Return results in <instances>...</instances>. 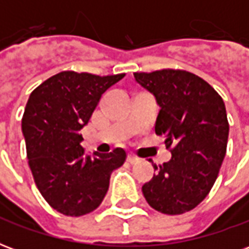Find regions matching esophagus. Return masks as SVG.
I'll use <instances>...</instances> for the list:
<instances>
[{
    "label": "esophagus",
    "instance_id": "obj_1",
    "mask_svg": "<svg viewBox=\"0 0 249 249\" xmlns=\"http://www.w3.org/2000/svg\"><path fill=\"white\" fill-rule=\"evenodd\" d=\"M128 162H130V164H136V162H139V157H136L135 155H128Z\"/></svg>",
    "mask_w": 249,
    "mask_h": 249
}]
</instances>
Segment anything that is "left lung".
<instances>
[{"mask_svg": "<svg viewBox=\"0 0 249 249\" xmlns=\"http://www.w3.org/2000/svg\"><path fill=\"white\" fill-rule=\"evenodd\" d=\"M133 74L155 94L161 108L155 132L165 137V146L172 152L169 161L153 165L156 175L142 185L144 197L161 213H185L207 197L224 160L230 132L224 101L191 71L161 69Z\"/></svg>", "mask_w": 249, "mask_h": 249, "instance_id": "obj_1", "label": "left lung"}]
</instances>
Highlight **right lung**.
Masks as SVG:
<instances>
[{
  "instance_id": "right-lung-1",
  "label": "right lung",
  "mask_w": 249,
  "mask_h": 249,
  "mask_svg": "<svg viewBox=\"0 0 249 249\" xmlns=\"http://www.w3.org/2000/svg\"><path fill=\"white\" fill-rule=\"evenodd\" d=\"M124 76L61 71L36 88L26 103L22 133L30 171L42 197L60 213L77 217L94 211L112 172L124 164L123 148L87 156L80 145V130L103 93Z\"/></svg>"
}]
</instances>
